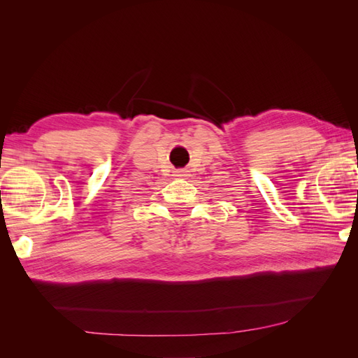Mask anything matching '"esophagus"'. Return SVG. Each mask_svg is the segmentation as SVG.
I'll return each mask as SVG.
<instances>
[{
  "label": "esophagus",
  "mask_w": 358,
  "mask_h": 358,
  "mask_svg": "<svg viewBox=\"0 0 358 358\" xmlns=\"http://www.w3.org/2000/svg\"><path fill=\"white\" fill-rule=\"evenodd\" d=\"M178 176H185V171H179Z\"/></svg>",
  "instance_id": "1"
}]
</instances>
